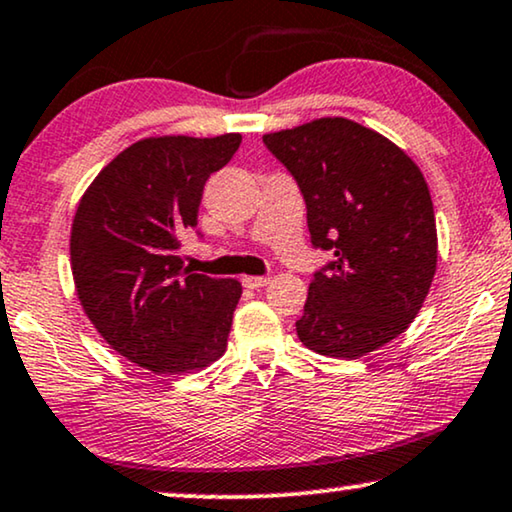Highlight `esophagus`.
<instances>
[{
  "instance_id": "obj_1",
  "label": "esophagus",
  "mask_w": 512,
  "mask_h": 512,
  "mask_svg": "<svg viewBox=\"0 0 512 512\" xmlns=\"http://www.w3.org/2000/svg\"><path fill=\"white\" fill-rule=\"evenodd\" d=\"M267 283H269V276H243V285L250 290L264 288Z\"/></svg>"
}]
</instances>
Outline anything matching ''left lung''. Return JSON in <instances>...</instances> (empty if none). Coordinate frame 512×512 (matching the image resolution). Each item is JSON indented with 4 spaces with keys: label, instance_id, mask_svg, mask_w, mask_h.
Returning a JSON list of instances; mask_svg holds the SVG:
<instances>
[{
    "label": "left lung",
    "instance_id": "1",
    "mask_svg": "<svg viewBox=\"0 0 512 512\" xmlns=\"http://www.w3.org/2000/svg\"><path fill=\"white\" fill-rule=\"evenodd\" d=\"M295 175L311 243L335 260L309 285L297 337L330 358H363L405 332L438 267L426 177L395 142L344 117L264 135Z\"/></svg>",
    "mask_w": 512,
    "mask_h": 512
}]
</instances>
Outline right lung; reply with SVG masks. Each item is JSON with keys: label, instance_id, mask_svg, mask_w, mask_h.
I'll return each instance as SVG.
<instances>
[{"label": "right lung", "instance_id": "add662e5", "mask_svg": "<svg viewBox=\"0 0 512 512\" xmlns=\"http://www.w3.org/2000/svg\"><path fill=\"white\" fill-rule=\"evenodd\" d=\"M238 145L241 133L142 138L79 199L70 267L81 309L119 356L154 374L203 370L227 349L241 283L187 271L180 236Z\"/></svg>", "mask_w": 512, "mask_h": 512}]
</instances>
